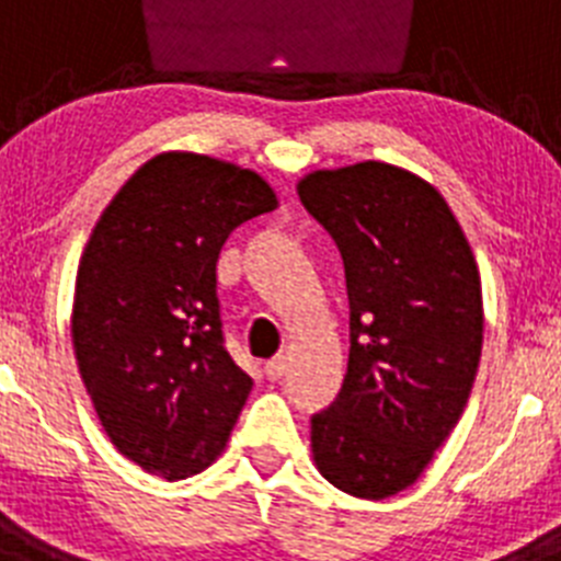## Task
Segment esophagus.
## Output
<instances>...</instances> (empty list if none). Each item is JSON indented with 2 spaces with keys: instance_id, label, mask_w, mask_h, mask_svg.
Segmentation results:
<instances>
[{
  "instance_id": "esophagus-1",
  "label": "esophagus",
  "mask_w": 561,
  "mask_h": 561,
  "mask_svg": "<svg viewBox=\"0 0 561 561\" xmlns=\"http://www.w3.org/2000/svg\"><path fill=\"white\" fill-rule=\"evenodd\" d=\"M264 370L270 379H280V376L286 374V356H272V359L264 365Z\"/></svg>"
}]
</instances>
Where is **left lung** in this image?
<instances>
[{"instance_id": "1", "label": "left lung", "mask_w": 561, "mask_h": 561, "mask_svg": "<svg viewBox=\"0 0 561 561\" xmlns=\"http://www.w3.org/2000/svg\"><path fill=\"white\" fill-rule=\"evenodd\" d=\"M300 202L334 238L351 309L348 374L311 415L317 469L385 500L419 480L474 385L483 295L472 247L433 185L385 162L314 171Z\"/></svg>"}]
</instances>
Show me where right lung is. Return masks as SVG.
Wrapping results in <instances>:
<instances>
[{"mask_svg":"<svg viewBox=\"0 0 561 561\" xmlns=\"http://www.w3.org/2000/svg\"><path fill=\"white\" fill-rule=\"evenodd\" d=\"M257 173L160 153L117 191L81 255L72 345L112 444L165 480L225 449L252 379L225 348L216 261L238 225L275 210Z\"/></svg>","mask_w":561,"mask_h":561,"instance_id":"right-lung-1","label":"right lung"}]
</instances>
